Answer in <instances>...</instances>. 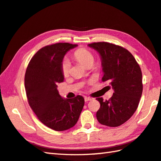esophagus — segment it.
Instances as JSON below:
<instances>
[{
	"label": "esophagus",
	"instance_id": "34e87169",
	"mask_svg": "<svg viewBox=\"0 0 161 161\" xmlns=\"http://www.w3.org/2000/svg\"><path fill=\"white\" fill-rule=\"evenodd\" d=\"M84 100H85V102L90 101V100H92V98H91V97H84Z\"/></svg>",
	"mask_w": 161,
	"mask_h": 161
}]
</instances>
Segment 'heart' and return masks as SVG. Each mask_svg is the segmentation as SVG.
<instances>
[{
	"label": "heart",
	"instance_id": "heart-1",
	"mask_svg": "<svg viewBox=\"0 0 161 161\" xmlns=\"http://www.w3.org/2000/svg\"><path fill=\"white\" fill-rule=\"evenodd\" d=\"M74 57L85 67H87L89 65H93L95 60L93 54L90 51L84 48H80L75 51ZM61 71L65 77L69 75L70 71V63L69 61L67 59L63 60L61 64Z\"/></svg>",
	"mask_w": 161,
	"mask_h": 161
}]
</instances>
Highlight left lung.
I'll use <instances>...</instances> for the list:
<instances>
[{
	"label": "left lung",
	"instance_id": "left-lung-1",
	"mask_svg": "<svg viewBox=\"0 0 161 161\" xmlns=\"http://www.w3.org/2000/svg\"><path fill=\"white\" fill-rule=\"evenodd\" d=\"M96 50L102 61V81H108L114 93L108 100L100 102L96 117L100 124L115 127L124 124L134 114L142 93V72L135 58L127 50L107 42L88 44Z\"/></svg>",
	"mask_w": 161,
	"mask_h": 161
}]
</instances>
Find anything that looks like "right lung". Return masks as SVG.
Wrapping results in <instances>:
<instances>
[{"label":"right lung","instance_id":"obj_1","mask_svg":"<svg viewBox=\"0 0 161 161\" xmlns=\"http://www.w3.org/2000/svg\"><path fill=\"white\" fill-rule=\"evenodd\" d=\"M77 46L58 43L42 47L30 60L25 75L26 95L37 118L47 127L62 131L73 127L78 121L84 99L61 97L57 84L63 82L61 64L65 54Z\"/></svg>","mask_w":161,"mask_h":161}]
</instances>
